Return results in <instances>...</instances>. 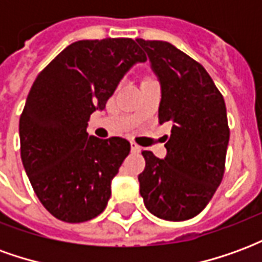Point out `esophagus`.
<instances>
[{"mask_svg": "<svg viewBox=\"0 0 262 262\" xmlns=\"http://www.w3.org/2000/svg\"><path fill=\"white\" fill-rule=\"evenodd\" d=\"M130 150H132V153H140V150H142V147L140 146H137L136 143H130Z\"/></svg>", "mask_w": 262, "mask_h": 262, "instance_id": "34e87169", "label": "esophagus"}]
</instances>
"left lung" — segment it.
I'll list each match as a JSON object with an SVG mask.
<instances>
[{
  "label": "left lung",
  "instance_id": "left-lung-1",
  "mask_svg": "<svg viewBox=\"0 0 262 262\" xmlns=\"http://www.w3.org/2000/svg\"><path fill=\"white\" fill-rule=\"evenodd\" d=\"M136 42L161 84L159 122H171L165 159L143 150L139 174L144 205L160 219L181 222L201 213L222 182L230 137L223 95L201 63L171 43Z\"/></svg>",
  "mask_w": 262,
  "mask_h": 262
}]
</instances>
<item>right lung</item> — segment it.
Returning a JSON list of instances; mask_svg holds the SVG:
<instances>
[{"instance_id":"add662e5","label":"right lung","mask_w":262,"mask_h":262,"mask_svg":"<svg viewBox=\"0 0 262 262\" xmlns=\"http://www.w3.org/2000/svg\"><path fill=\"white\" fill-rule=\"evenodd\" d=\"M146 60L129 37L78 40L36 77L19 119L20 159L36 196L54 217L81 223L106 208L130 143L88 136L86 126L126 71Z\"/></svg>"}]
</instances>
